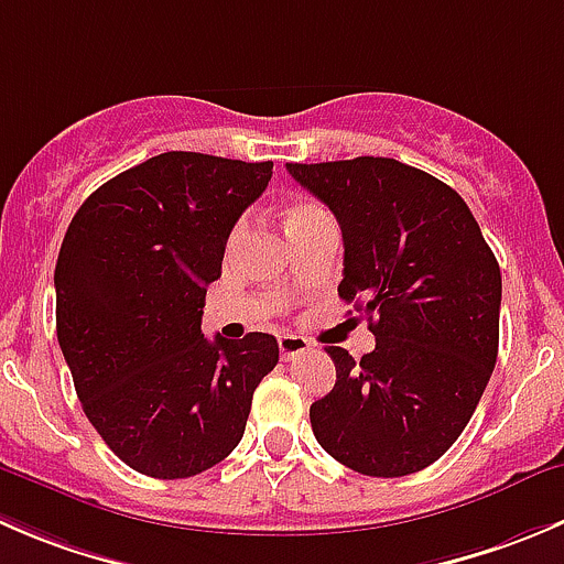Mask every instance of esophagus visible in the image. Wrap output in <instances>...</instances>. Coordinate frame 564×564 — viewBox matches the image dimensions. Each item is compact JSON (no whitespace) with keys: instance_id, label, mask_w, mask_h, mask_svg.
Listing matches in <instances>:
<instances>
[{"instance_id":"1","label":"esophagus","mask_w":564,"mask_h":564,"mask_svg":"<svg viewBox=\"0 0 564 564\" xmlns=\"http://www.w3.org/2000/svg\"><path fill=\"white\" fill-rule=\"evenodd\" d=\"M278 349H281L283 360H294L297 355L308 352L311 341L303 336H294V333H283V336H278Z\"/></svg>"}]
</instances>
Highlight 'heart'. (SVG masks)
<instances>
[{
  "label": "heart",
  "instance_id": "b5f03b06",
  "mask_svg": "<svg viewBox=\"0 0 564 564\" xmlns=\"http://www.w3.org/2000/svg\"><path fill=\"white\" fill-rule=\"evenodd\" d=\"M322 215H325V212H322L316 204H311V200H294V204L286 209V228L303 226V223L316 220V217Z\"/></svg>",
  "mask_w": 564,
  "mask_h": 564
}]
</instances>
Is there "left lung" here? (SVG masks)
Wrapping results in <instances>:
<instances>
[{"label": "left lung", "mask_w": 564, "mask_h": 564, "mask_svg": "<svg viewBox=\"0 0 564 564\" xmlns=\"http://www.w3.org/2000/svg\"><path fill=\"white\" fill-rule=\"evenodd\" d=\"M286 171L336 215L338 297L377 338L360 360L327 347L336 386L311 404V430L366 477L421 471L460 438L494 375L499 261L466 200L419 167L358 156Z\"/></svg>", "instance_id": "obj_1"}]
</instances>
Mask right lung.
Segmentation results:
<instances>
[{"label":"right lung","mask_w":564,"mask_h":564,"mask_svg":"<svg viewBox=\"0 0 564 564\" xmlns=\"http://www.w3.org/2000/svg\"><path fill=\"white\" fill-rule=\"evenodd\" d=\"M272 162L167 151L109 178L70 220L54 267L57 341L104 444L154 479H187L242 441L270 333H200L206 286Z\"/></svg>","instance_id":"add662e5"}]
</instances>
